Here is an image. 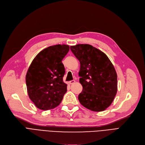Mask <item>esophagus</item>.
<instances>
[{"mask_svg": "<svg viewBox=\"0 0 145 145\" xmlns=\"http://www.w3.org/2000/svg\"><path fill=\"white\" fill-rule=\"evenodd\" d=\"M74 82H75V81H74V80L70 81H69V84H73Z\"/></svg>", "mask_w": 145, "mask_h": 145, "instance_id": "obj_1", "label": "esophagus"}]
</instances>
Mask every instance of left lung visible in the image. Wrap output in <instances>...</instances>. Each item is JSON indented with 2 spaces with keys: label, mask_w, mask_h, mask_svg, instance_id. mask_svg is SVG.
<instances>
[{
  "label": "left lung",
  "mask_w": 145,
  "mask_h": 145,
  "mask_svg": "<svg viewBox=\"0 0 145 145\" xmlns=\"http://www.w3.org/2000/svg\"><path fill=\"white\" fill-rule=\"evenodd\" d=\"M80 62L81 104L93 111H102L111 104L118 90V76L113 64L101 50L87 44L71 46Z\"/></svg>",
  "instance_id": "obj_1"
}]
</instances>
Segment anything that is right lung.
Here are the masks:
<instances>
[{
	"label": "right lung",
	"mask_w": 145,
	"mask_h": 145,
	"mask_svg": "<svg viewBox=\"0 0 145 145\" xmlns=\"http://www.w3.org/2000/svg\"><path fill=\"white\" fill-rule=\"evenodd\" d=\"M69 50L68 45L51 46L41 50L31 63L26 83L30 99L38 108L53 109L62 101L67 91L62 60Z\"/></svg>",
	"instance_id": "add662e5"
}]
</instances>
